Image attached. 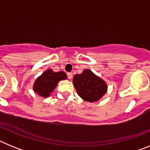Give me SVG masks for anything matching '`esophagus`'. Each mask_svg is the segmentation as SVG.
<instances>
[{
	"label": "esophagus",
	"instance_id": "1",
	"mask_svg": "<svg viewBox=\"0 0 150 150\" xmlns=\"http://www.w3.org/2000/svg\"><path fill=\"white\" fill-rule=\"evenodd\" d=\"M67 77H68V79H72L73 77V74L72 73H67Z\"/></svg>",
	"mask_w": 150,
	"mask_h": 150
}]
</instances>
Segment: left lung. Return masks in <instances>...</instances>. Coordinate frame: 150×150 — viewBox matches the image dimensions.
<instances>
[{
  "label": "left lung",
  "mask_w": 150,
  "mask_h": 150,
  "mask_svg": "<svg viewBox=\"0 0 150 150\" xmlns=\"http://www.w3.org/2000/svg\"><path fill=\"white\" fill-rule=\"evenodd\" d=\"M73 83L78 95L91 103L100 100L107 91L106 82L88 69L84 70L82 74L74 75Z\"/></svg>",
  "instance_id": "1"
}]
</instances>
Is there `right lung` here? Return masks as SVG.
I'll list each match as a JSON object with an SVG mask.
<instances>
[{
	"label": "right lung",
	"mask_w": 150,
	"mask_h": 150,
	"mask_svg": "<svg viewBox=\"0 0 150 150\" xmlns=\"http://www.w3.org/2000/svg\"><path fill=\"white\" fill-rule=\"evenodd\" d=\"M67 79V74L64 71L54 72L48 69L38 76L33 85V90L35 93L43 98H48L60 80Z\"/></svg>",
	"instance_id": "obj_1"
}]
</instances>
